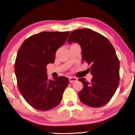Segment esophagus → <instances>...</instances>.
Returning <instances> with one entry per match:
<instances>
[{
	"instance_id": "34e87169",
	"label": "esophagus",
	"mask_w": 135,
	"mask_h": 135,
	"mask_svg": "<svg viewBox=\"0 0 135 135\" xmlns=\"http://www.w3.org/2000/svg\"><path fill=\"white\" fill-rule=\"evenodd\" d=\"M77 78H76V77H69V81L71 83H74V82L77 81Z\"/></svg>"
}]
</instances>
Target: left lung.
Returning a JSON list of instances; mask_svg holds the SVG:
<instances>
[{
	"label": "left lung",
	"instance_id": "left-lung-1",
	"mask_svg": "<svg viewBox=\"0 0 135 135\" xmlns=\"http://www.w3.org/2000/svg\"><path fill=\"white\" fill-rule=\"evenodd\" d=\"M73 42L80 45L82 61L90 65L93 76L90 81L79 79L83 84L80 99L91 107H102L111 100L120 82V62L115 49L107 38L88 28L72 31L68 43Z\"/></svg>",
	"mask_w": 135,
	"mask_h": 135
}]
</instances>
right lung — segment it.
<instances>
[{"instance_id":"add662e5","label":"right lung","mask_w":135,"mask_h":135,"mask_svg":"<svg viewBox=\"0 0 135 135\" xmlns=\"http://www.w3.org/2000/svg\"><path fill=\"white\" fill-rule=\"evenodd\" d=\"M70 31H43L27 38L18 50L14 65L18 89L30 105L39 111L58 106L69 80L60 76L48 80L46 65L54 63L55 53Z\"/></svg>"}]
</instances>
